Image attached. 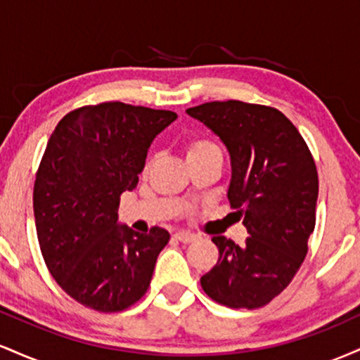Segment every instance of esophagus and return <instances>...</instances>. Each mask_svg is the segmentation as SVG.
I'll return each instance as SVG.
<instances>
[{"mask_svg": "<svg viewBox=\"0 0 360 360\" xmlns=\"http://www.w3.org/2000/svg\"><path fill=\"white\" fill-rule=\"evenodd\" d=\"M174 238H176V240L183 242V243H191V242L196 240V235L189 233V232H177V233H174Z\"/></svg>", "mask_w": 360, "mask_h": 360, "instance_id": "obj_1", "label": "esophagus"}]
</instances>
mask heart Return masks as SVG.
Returning a JSON list of instances; mask_svg holds the SVG:
<instances>
[{"label":"heart","mask_w":360,"mask_h":360,"mask_svg":"<svg viewBox=\"0 0 360 360\" xmlns=\"http://www.w3.org/2000/svg\"><path fill=\"white\" fill-rule=\"evenodd\" d=\"M210 154H220V148L208 139H194L188 143V159L189 157H201Z\"/></svg>","instance_id":"heart-1"}]
</instances>
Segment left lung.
Segmentation results:
<instances>
[{"mask_svg":"<svg viewBox=\"0 0 360 360\" xmlns=\"http://www.w3.org/2000/svg\"><path fill=\"white\" fill-rule=\"evenodd\" d=\"M186 113L208 127L230 154V206L250 235L243 245L217 235L220 257L201 278L210 298L229 308H260L291 283L315 230L318 174L300 131L279 110L212 101Z\"/></svg>","mask_w":360,"mask_h":360,"instance_id":"left-lung-1","label":"left lung"}]
</instances>
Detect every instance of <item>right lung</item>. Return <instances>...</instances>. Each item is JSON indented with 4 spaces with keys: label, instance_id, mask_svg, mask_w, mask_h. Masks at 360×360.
Returning a JSON list of instances; mask_svg holds the SVG:
<instances>
[{
    "label": "right lung",
    "instance_id": "add662e5",
    "mask_svg": "<svg viewBox=\"0 0 360 360\" xmlns=\"http://www.w3.org/2000/svg\"><path fill=\"white\" fill-rule=\"evenodd\" d=\"M174 111L125 103L82 106L57 123L34 188L37 237L52 278L71 298L103 313L146 295L167 230L139 233L118 221L150 143Z\"/></svg>",
    "mask_w": 360,
    "mask_h": 360
}]
</instances>
